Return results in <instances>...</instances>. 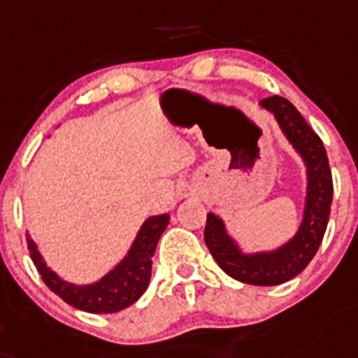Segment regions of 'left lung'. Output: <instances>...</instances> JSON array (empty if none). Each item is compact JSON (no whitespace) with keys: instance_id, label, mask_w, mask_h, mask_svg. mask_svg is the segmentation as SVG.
<instances>
[{"instance_id":"left-lung-1","label":"left lung","mask_w":358,"mask_h":358,"mask_svg":"<svg viewBox=\"0 0 358 358\" xmlns=\"http://www.w3.org/2000/svg\"><path fill=\"white\" fill-rule=\"evenodd\" d=\"M260 107L273 114L287 143L304 164L306 194L299 229L276 248L248 251L227 231L220 216L207 213L203 238L216 264L235 280L251 286H278L304 271L318 251L329 220L333 182L322 140L295 105L286 98L271 96L260 101Z\"/></svg>"}]
</instances>
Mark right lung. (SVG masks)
I'll list each match as a JSON object with an SVG mask.
<instances>
[{"label":"right lung","instance_id":"1","mask_svg":"<svg viewBox=\"0 0 358 358\" xmlns=\"http://www.w3.org/2000/svg\"><path fill=\"white\" fill-rule=\"evenodd\" d=\"M169 213L149 216L138 229L127 255L101 278L91 284H72L63 280L58 273L47 266L38 244L29 233H27V245L43 282L59 299L65 300L72 308L82 309L87 313H116L134 304L145 293L151 280L156 244L165 227L169 225Z\"/></svg>","mask_w":358,"mask_h":358}]
</instances>
